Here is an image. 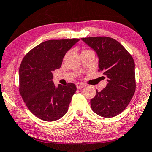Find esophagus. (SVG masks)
I'll return each mask as SVG.
<instances>
[{"mask_svg":"<svg viewBox=\"0 0 152 152\" xmlns=\"http://www.w3.org/2000/svg\"><path fill=\"white\" fill-rule=\"evenodd\" d=\"M76 85L77 89L83 88V87H84L85 86V85L84 84H83V83H77L76 84Z\"/></svg>","mask_w":152,"mask_h":152,"instance_id":"34e87169","label":"esophagus"}]
</instances>
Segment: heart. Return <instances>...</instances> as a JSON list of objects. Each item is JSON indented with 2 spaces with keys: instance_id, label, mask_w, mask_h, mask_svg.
I'll return each instance as SVG.
<instances>
[{
  "instance_id": "heart-1",
  "label": "heart",
  "mask_w": 152,
  "mask_h": 152,
  "mask_svg": "<svg viewBox=\"0 0 152 152\" xmlns=\"http://www.w3.org/2000/svg\"><path fill=\"white\" fill-rule=\"evenodd\" d=\"M83 51H85V50H83Z\"/></svg>"
}]
</instances>
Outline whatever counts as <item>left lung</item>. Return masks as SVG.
Masks as SVG:
<instances>
[{
	"instance_id": "left-lung-1",
	"label": "left lung",
	"mask_w": 152,
	"mask_h": 152,
	"mask_svg": "<svg viewBox=\"0 0 152 152\" xmlns=\"http://www.w3.org/2000/svg\"><path fill=\"white\" fill-rule=\"evenodd\" d=\"M96 52L99 69L107 78L105 88L90 100L96 114L112 118L121 114L131 101L136 91L135 64L132 55L114 38L107 36L82 38Z\"/></svg>"
}]
</instances>
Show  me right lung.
Returning <instances> with one entry per match:
<instances>
[{
  "mask_svg": "<svg viewBox=\"0 0 152 152\" xmlns=\"http://www.w3.org/2000/svg\"><path fill=\"white\" fill-rule=\"evenodd\" d=\"M78 40H47L23 58L19 67V92L27 108L38 118L54 121L67 113L76 87L69 83L56 88L52 80V72L61 67L66 52Z\"/></svg>",
  "mask_w": 152,
  "mask_h": 152,
  "instance_id": "1",
  "label": "right lung"
}]
</instances>
